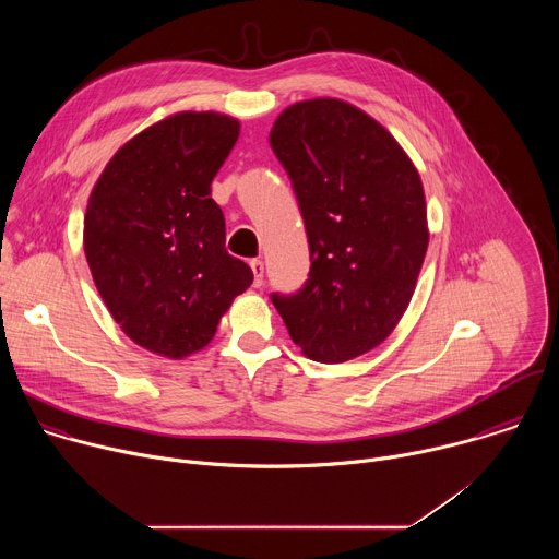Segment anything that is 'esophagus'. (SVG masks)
I'll return each instance as SVG.
<instances>
[{
  "mask_svg": "<svg viewBox=\"0 0 559 559\" xmlns=\"http://www.w3.org/2000/svg\"><path fill=\"white\" fill-rule=\"evenodd\" d=\"M250 267H252V272H254V287H261V285H263V274H265L263 261L254 259V261H250Z\"/></svg>",
  "mask_w": 559,
  "mask_h": 559,
  "instance_id": "esophagus-1",
  "label": "esophagus"
}]
</instances>
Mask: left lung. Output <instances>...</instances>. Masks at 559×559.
<instances>
[{"instance_id":"obj_1","label":"left lung","mask_w":559,"mask_h":559,"mask_svg":"<svg viewBox=\"0 0 559 559\" xmlns=\"http://www.w3.org/2000/svg\"><path fill=\"white\" fill-rule=\"evenodd\" d=\"M270 145L292 179L307 229L311 270L274 307L316 362H347L401 323L429 246L418 168L371 115L316 97L287 106Z\"/></svg>"}]
</instances>
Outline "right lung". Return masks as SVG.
<instances>
[{
    "label": "right lung",
    "mask_w": 559,
    "mask_h": 559,
    "mask_svg": "<svg viewBox=\"0 0 559 559\" xmlns=\"http://www.w3.org/2000/svg\"><path fill=\"white\" fill-rule=\"evenodd\" d=\"M238 119L175 112L126 141L99 175L84 216V252L110 316L139 347L183 360L216 334L252 281L225 250L212 181Z\"/></svg>",
    "instance_id": "obj_1"
}]
</instances>
